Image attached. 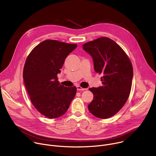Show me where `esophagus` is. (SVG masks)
Here are the masks:
<instances>
[{"label":"esophagus","instance_id":"esophagus-1","mask_svg":"<svg viewBox=\"0 0 156 156\" xmlns=\"http://www.w3.org/2000/svg\"><path fill=\"white\" fill-rule=\"evenodd\" d=\"M76 89H77V91H84V90H86V88H83V87H81L80 86H76Z\"/></svg>","mask_w":156,"mask_h":156}]
</instances>
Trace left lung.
I'll return each mask as SVG.
<instances>
[{"label": "left lung", "instance_id": "8db88e82", "mask_svg": "<svg viewBox=\"0 0 156 156\" xmlns=\"http://www.w3.org/2000/svg\"><path fill=\"white\" fill-rule=\"evenodd\" d=\"M83 47L92 57L95 72L103 75L102 86L90 89L94 99L88 109L98 118H110L122 108L129 97L133 77L131 63L120 46L108 37L88 42Z\"/></svg>", "mask_w": 156, "mask_h": 156}]
</instances>
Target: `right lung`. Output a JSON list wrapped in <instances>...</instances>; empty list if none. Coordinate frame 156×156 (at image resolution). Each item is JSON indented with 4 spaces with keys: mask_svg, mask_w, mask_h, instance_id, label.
Wrapping results in <instances>:
<instances>
[{
    "mask_svg": "<svg viewBox=\"0 0 156 156\" xmlns=\"http://www.w3.org/2000/svg\"><path fill=\"white\" fill-rule=\"evenodd\" d=\"M76 47V44L46 40L27 57L23 74L25 86L33 105L48 118L63 115L75 96L76 87L60 85L57 74L66 57Z\"/></svg>",
    "mask_w": 156,
    "mask_h": 156,
    "instance_id": "add662e5",
    "label": "right lung"
}]
</instances>
